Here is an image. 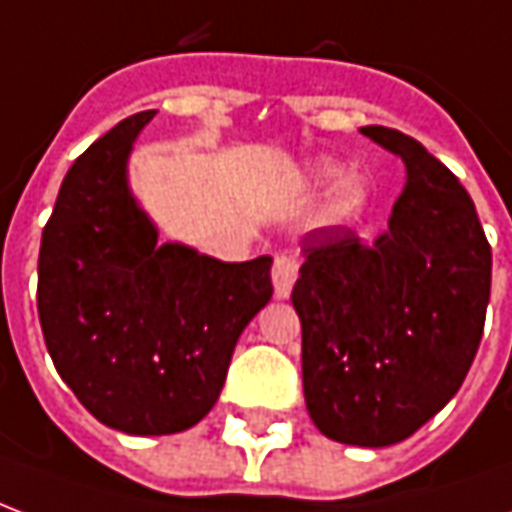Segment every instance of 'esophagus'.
<instances>
[{"instance_id":"obj_1","label":"esophagus","mask_w":512,"mask_h":512,"mask_svg":"<svg viewBox=\"0 0 512 512\" xmlns=\"http://www.w3.org/2000/svg\"><path fill=\"white\" fill-rule=\"evenodd\" d=\"M296 277H299V263H296V257L285 255V252L274 255L271 282H274V296H277V299H288Z\"/></svg>"}]
</instances>
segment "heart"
I'll return each mask as SVG.
<instances>
[{
  "label": "heart",
  "mask_w": 512,
  "mask_h": 512,
  "mask_svg": "<svg viewBox=\"0 0 512 512\" xmlns=\"http://www.w3.org/2000/svg\"><path fill=\"white\" fill-rule=\"evenodd\" d=\"M315 178L321 183H334L340 178V169L321 167L315 172ZM367 202H370V194H367V186L362 180H343L329 191V197L323 202L321 222L326 227H348V224L359 222L365 216Z\"/></svg>",
  "instance_id": "1"
}]
</instances>
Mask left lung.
<instances>
[{"label": "left lung", "mask_w": 512, "mask_h": 512, "mask_svg": "<svg viewBox=\"0 0 512 512\" xmlns=\"http://www.w3.org/2000/svg\"><path fill=\"white\" fill-rule=\"evenodd\" d=\"M403 158L389 227L304 235L293 288L304 400L323 436L354 447L408 439L447 406L483 337L491 246L450 169L395 128H359Z\"/></svg>", "instance_id": "left-lung-1"}]
</instances>
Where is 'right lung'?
I'll use <instances>...</instances> for the list:
<instances>
[{"instance_id":"1","label":"right lung","mask_w":512,"mask_h":512,"mask_svg":"<svg viewBox=\"0 0 512 512\" xmlns=\"http://www.w3.org/2000/svg\"><path fill=\"white\" fill-rule=\"evenodd\" d=\"M153 117H126L76 158L38 260V315L57 373L98 422L131 436L197 425L274 293L268 255L224 263L158 244L128 186V158Z\"/></svg>"}]
</instances>
